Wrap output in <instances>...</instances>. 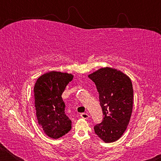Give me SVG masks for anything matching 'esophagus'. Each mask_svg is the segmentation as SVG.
I'll use <instances>...</instances> for the list:
<instances>
[{
	"label": "esophagus",
	"instance_id": "34e87169",
	"mask_svg": "<svg viewBox=\"0 0 161 161\" xmlns=\"http://www.w3.org/2000/svg\"><path fill=\"white\" fill-rule=\"evenodd\" d=\"M80 116L81 117V118H82V119H88L89 117V114H86V113H82V114H81Z\"/></svg>",
	"mask_w": 161,
	"mask_h": 161
}]
</instances>
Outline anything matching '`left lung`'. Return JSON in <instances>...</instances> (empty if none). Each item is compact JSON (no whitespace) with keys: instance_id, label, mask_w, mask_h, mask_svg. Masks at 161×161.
Wrapping results in <instances>:
<instances>
[{"instance_id":"8db88e82","label":"left lung","mask_w":161,"mask_h":161,"mask_svg":"<svg viewBox=\"0 0 161 161\" xmlns=\"http://www.w3.org/2000/svg\"><path fill=\"white\" fill-rule=\"evenodd\" d=\"M99 94L103 121L94 126L95 133L105 143L121 137L129 125L133 108V89L127 75L111 67L89 75Z\"/></svg>"}]
</instances>
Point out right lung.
Here are the masks:
<instances>
[{
    "mask_svg": "<svg viewBox=\"0 0 161 161\" xmlns=\"http://www.w3.org/2000/svg\"><path fill=\"white\" fill-rule=\"evenodd\" d=\"M73 76L50 72L37 79L34 87V100L38 124L46 135L59 138L72 129V121L65 114L62 94Z\"/></svg>",
    "mask_w": 161,
    "mask_h": 161,
    "instance_id": "right-lung-1",
    "label": "right lung"
}]
</instances>
